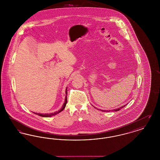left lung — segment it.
<instances>
[{"mask_svg":"<svg viewBox=\"0 0 160 160\" xmlns=\"http://www.w3.org/2000/svg\"><path fill=\"white\" fill-rule=\"evenodd\" d=\"M126 105H127V104H126ZM126 105H125V106H122V107H120V108H117V109H114V112H116V111H118V110H120V109H121V108H123V107H124L125 106H126ZM102 111H103V112H106V110H102ZM107 112H108V110H107Z\"/></svg>","mask_w":160,"mask_h":160,"instance_id":"1","label":"left lung"}]
</instances>
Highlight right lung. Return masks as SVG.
Returning a JSON list of instances; mask_svg holds the SVG:
<instances>
[{"label":"right lung","instance_id":"obj_1","mask_svg":"<svg viewBox=\"0 0 160 160\" xmlns=\"http://www.w3.org/2000/svg\"><path fill=\"white\" fill-rule=\"evenodd\" d=\"M66 97H65V102L63 103V106L62 107V108H61L60 110H59L58 112H54V113H50V114H41V113H34L35 114H37V115H39V116H42V117H50V116H53V115H56V114H58V113H60L61 112H62V110H63V109L65 108V107L66 106V104H67V89H66Z\"/></svg>","mask_w":160,"mask_h":160}]
</instances>
